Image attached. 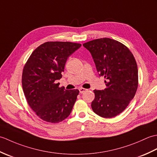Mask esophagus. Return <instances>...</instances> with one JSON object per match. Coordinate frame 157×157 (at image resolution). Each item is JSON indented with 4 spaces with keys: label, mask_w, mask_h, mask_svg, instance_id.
I'll return each mask as SVG.
<instances>
[{
    "label": "esophagus",
    "mask_w": 157,
    "mask_h": 157,
    "mask_svg": "<svg viewBox=\"0 0 157 157\" xmlns=\"http://www.w3.org/2000/svg\"><path fill=\"white\" fill-rule=\"evenodd\" d=\"M87 90H88L85 89V88H79V93H80V94H82L83 92H84L87 91Z\"/></svg>",
    "instance_id": "esophagus-1"
}]
</instances>
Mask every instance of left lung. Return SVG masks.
Wrapping results in <instances>:
<instances>
[{
    "label": "left lung",
    "mask_w": 157,
    "mask_h": 157,
    "mask_svg": "<svg viewBox=\"0 0 157 157\" xmlns=\"http://www.w3.org/2000/svg\"><path fill=\"white\" fill-rule=\"evenodd\" d=\"M83 46L90 52L98 75L106 79L105 89L94 90L92 109L102 117H114L124 111L137 90L138 71L134 56L125 45L108 38Z\"/></svg>",
    "instance_id": "1"
}]
</instances>
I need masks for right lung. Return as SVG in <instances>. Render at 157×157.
<instances>
[{
    "label": "right lung",
    "mask_w": 157,
    "mask_h": 157,
    "mask_svg": "<svg viewBox=\"0 0 157 157\" xmlns=\"http://www.w3.org/2000/svg\"><path fill=\"white\" fill-rule=\"evenodd\" d=\"M82 44L70 42H47L36 48L25 63L22 87L28 105L40 118L59 123L71 113L78 90L59 87L68 57Z\"/></svg>",
    "instance_id": "1"
}]
</instances>
